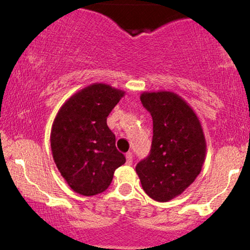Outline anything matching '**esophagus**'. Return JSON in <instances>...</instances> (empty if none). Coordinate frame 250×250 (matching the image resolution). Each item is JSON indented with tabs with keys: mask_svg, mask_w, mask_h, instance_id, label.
I'll return each mask as SVG.
<instances>
[{
	"mask_svg": "<svg viewBox=\"0 0 250 250\" xmlns=\"http://www.w3.org/2000/svg\"><path fill=\"white\" fill-rule=\"evenodd\" d=\"M132 162H133V154L129 151V153L126 154V163L132 164Z\"/></svg>",
	"mask_w": 250,
	"mask_h": 250,
	"instance_id": "obj_1",
	"label": "esophagus"
}]
</instances>
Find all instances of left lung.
<instances>
[{"label": "left lung", "mask_w": 250, "mask_h": 250, "mask_svg": "<svg viewBox=\"0 0 250 250\" xmlns=\"http://www.w3.org/2000/svg\"><path fill=\"white\" fill-rule=\"evenodd\" d=\"M141 103L153 118L150 153L135 167L149 197L167 202L199 176L207 145L193 109L172 92L142 93Z\"/></svg>", "instance_id": "1"}]
</instances>
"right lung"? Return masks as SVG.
<instances>
[{
	"label": "right lung",
	"instance_id": "add662e5",
	"mask_svg": "<svg viewBox=\"0 0 250 250\" xmlns=\"http://www.w3.org/2000/svg\"><path fill=\"white\" fill-rule=\"evenodd\" d=\"M125 92L93 83L62 105L50 133L53 157L74 192L92 196L104 192L126 158L116 148L106 117Z\"/></svg>",
	"mask_w": 250,
	"mask_h": 250
}]
</instances>
